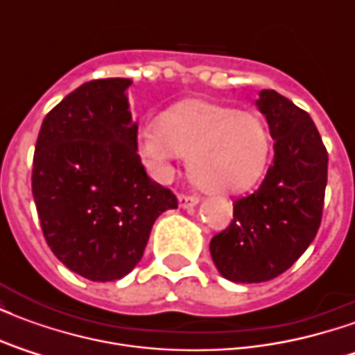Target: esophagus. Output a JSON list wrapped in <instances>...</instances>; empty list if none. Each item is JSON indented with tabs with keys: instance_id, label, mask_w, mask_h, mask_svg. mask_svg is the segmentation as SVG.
<instances>
[{
	"instance_id": "esophagus-1",
	"label": "esophagus",
	"mask_w": 355,
	"mask_h": 355,
	"mask_svg": "<svg viewBox=\"0 0 355 355\" xmlns=\"http://www.w3.org/2000/svg\"><path fill=\"white\" fill-rule=\"evenodd\" d=\"M200 203V198L198 196H192V193H178V205L182 209H190L193 205Z\"/></svg>"
}]
</instances>
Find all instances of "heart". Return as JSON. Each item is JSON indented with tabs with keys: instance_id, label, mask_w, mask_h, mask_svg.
I'll return each instance as SVG.
<instances>
[{
	"instance_id": "b5f03b06",
	"label": "heart",
	"mask_w": 355,
	"mask_h": 355,
	"mask_svg": "<svg viewBox=\"0 0 355 355\" xmlns=\"http://www.w3.org/2000/svg\"><path fill=\"white\" fill-rule=\"evenodd\" d=\"M140 152L163 171L188 157L193 182L215 193L245 192L264 175L270 137L253 114L207 101H184L142 131Z\"/></svg>"
}]
</instances>
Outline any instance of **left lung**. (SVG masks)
I'll return each instance as SVG.
<instances>
[{
    "mask_svg": "<svg viewBox=\"0 0 355 355\" xmlns=\"http://www.w3.org/2000/svg\"><path fill=\"white\" fill-rule=\"evenodd\" d=\"M257 108L274 139V163L259 190L234 201L228 228L211 239L218 272L236 283L270 282L289 270L320 230L327 150L308 112L272 89Z\"/></svg>",
    "mask_w": 355,
    "mask_h": 355,
    "instance_id": "obj_1",
    "label": "left lung"
}]
</instances>
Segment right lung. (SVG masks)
Returning a JSON list of instances; mask_svg holds the SVG:
<instances>
[{"instance_id": "1", "label": "right lung", "mask_w": 355, "mask_h": 355, "mask_svg": "<svg viewBox=\"0 0 355 355\" xmlns=\"http://www.w3.org/2000/svg\"><path fill=\"white\" fill-rule=\"evenodd\" d=\"M129 85L125 78L83 83L45 116L35 142L32 193L45 241L91 282L129 274L155 218L178 205L140 162Z\"/></svg>"}]
</instances>
